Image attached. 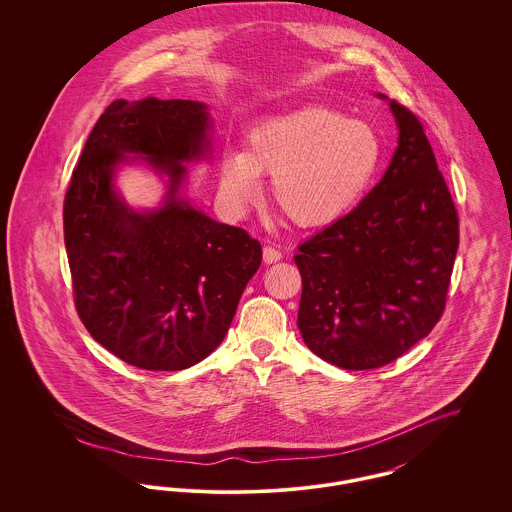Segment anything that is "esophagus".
I'll use <instances>...</instances> for the list:
<instances>
[{
  "instance_id": "esophagus-1",
  "label": "esophagus",
  "mask_w": 512,
  "mask_h": 512,
  "mask_svg": "<svg viewBox=\"0 0 512 512\" xmlns=\"http://www.w3.org/2000/svg\"><path fill=\"white\" fill-rule=\"evenodd\" d=\"M282 259V253L276 249V247H272V245H267L265 249H263V261L267 263V265H272V263H278Z\"/></svg>"
}]
</instances>
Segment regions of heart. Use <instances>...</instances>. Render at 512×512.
<instances>
[{"label": "heart", "mask_w": 512, "mask_h": 512, "mask_svg": "<svg viewBox=\"0 0 512 512\" xmlns=\"http://www.w3.org/2000/svg\"><path fill=\"white\" fill-rule=\"evenodd\" d=\"M382 161L378 132L361 119L305 105L257 122L245 151L226 149L219 167V197L242 213L272 174V201L293 224L317 228L345 217L368 192Z\"/></svg>", "instance_id": "obj_1"}]
</instances>
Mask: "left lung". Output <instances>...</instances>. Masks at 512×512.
Returning a JSON list of instances; mask_svg holds the SVG:
<instances>
[{"mask_svg": "<svg viewBox=\"0 0 512 512\" xmlns=\"http://www.w3.org/2000/svg\"><path fill=\"white\" fill-rule=\"evenodd\" d=\"M388 101L399 128L388 171L293 257L303 282L299 332L345 370L388 365L432 332L459 247L457 209L422 122Z\"/></svg>", "mask_w": 512, "mask_h": 512, "instance_id": "left-lung-1", "label": "left lung"}]
</instances>
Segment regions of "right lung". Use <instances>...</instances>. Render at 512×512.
Masks as SVG:
<instances>
[{
    "label": "right lung",
    "instance_id": "1",
    "mask_svg": "<svg viewBox=\"0 0 512 512\" xmlns=\"http://www.w3.org/2000/svg\"><path fill=\"white\" fill-rule=\"evenodd\" d=\"M213 122L190 99L113 101L90 132L63 205L74 305L92 338L128 365L184 370L224 340L261 244L178 192L209 153ZM138 154L170 176L164 205L134 212L114 172Z\"/></svg>",
    "mask_w": 512,
    "mask_h": 512
}]
</instances>
